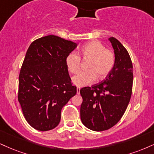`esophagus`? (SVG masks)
Instances as JSON below:
<instances>
[{"label": "esophagus", "instance_id": "obj_1", "mask_svg": "<svg viewBox=\"0 0 154 154\" xmlns=\"http://www.w3.org/2000/svg\"><path fill=\"white\" fill-rule=\"evenodd\" d=\"M80 90H81L80 87H77V88H76V93H77V94H80Z\"/></svg>", "mask_w": 154, "mask_h": 154}]
</instances>
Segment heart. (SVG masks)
Masks as SVG:
<instances>
[{"mask_svg":"<svg viewBox=\"0 0 154 154\" xmlns=\"http://www.w3.org/2000/svg\"><path fill=\"white\" fill-rule=\"evenodd\" d=\"M79 55L83 59H88L86 66L88 71H81L73 78V82L77 86L83 87L94 82L98 79H105L111 73L115 66L114 52L106 48L103 43L98 41H91L83 45L79 51ZM81 57L75 53L68 55L66 59L68 71L76 73L81 68Z\"/></svg>","mask_w":154,"mask_h":154,"instance_id":"b5f03b06","label":"heart"}]
</instances>
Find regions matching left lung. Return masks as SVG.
<instances>
[{
	"label": "left lung",
	"instance_id": "obj_1",
	"mask_svg": "<svg viewBox=\"0 0 154 154\" xmlns=\"http://www.w3.org/2000/svg\"><path fill=\"white\" fill-rule=\"evenodd\" d=\"M109 40L114 49L116 63L106 79L80 90L83 102L81 119L94 131H103L121 120L129 103L133 87V64L128 52L116 38Z\"/></svg>",
	"mask_w": 154,
	"mask_h": 154
}]
</instances>
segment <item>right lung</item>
<instances>
[{"mask_svg":"<svg viewBox=\"0 0 154 154\" xmlns=\"http://www.w3.org/2000/svg\"><path fill=\"white\" fill-rule=\"evenodd\" d=\"M76 46L51 35L30 45L19 73L18 99L26 121L35 129L56 128L62 108L76 94L66 63Z\"/></svg>","mask_w":154,"mask_h":154,"instance_id":"1","label":"right lung"}]
</instances>
